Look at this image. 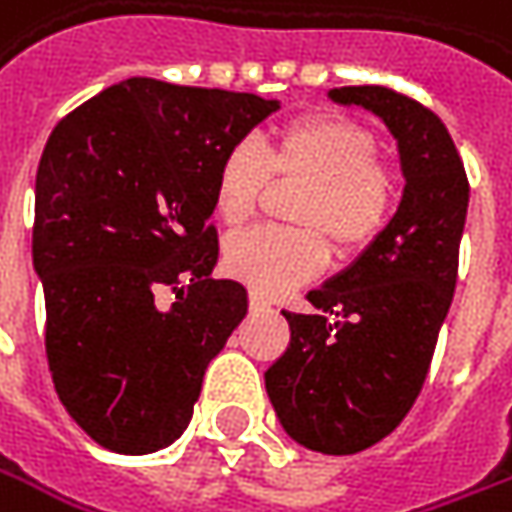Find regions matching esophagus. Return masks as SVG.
<instances>
[{
    "label": "esophagus",
    "instance_id": "esophagus-1",
    "mask_svg": "<svg viewBox=\"0 0 512 512\" xmlns=\"http://www.w3.org/2000/svg\"><path fill=\"white\" fill-rule=\"evenodd\" d=\"M249 306H252V311H266V309H272V303L260 294V291H249Z\"/></svg>",
    "mask_w": 512,
    "mask_h": 512
}]
</instances>
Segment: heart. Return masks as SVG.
Listing matches in <instances>:
<instances>
[{"instance_id":"obj_1","label":"heart","mask_w":512,"mask_h":512,"mask_svg":"<svg viewBox=\"0 0 512 512\" xmlns=\"http://www.w3.org/2000/svg\"><path fill=\"white\" fill-rule=\"evenodd\" d=\"M277 181H303L291 206L297 229L257 226L226 240V269L255 291L277 294L326 269L328 241L357 255L379 238L397 203V181L377 161V141L340 115H303L269 133L263 150L238 141L215 172V212L238 226L255 215L260 195Z\"/></svg>"}]
</instances>
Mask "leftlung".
Instances as JSON below:
<instances>
[{"label":"left lung","instance_id":"1","mask_svg":"<svg viewBox=\"0 0 512 512\" xmlns=\"http://www.w3.org/2000/svg\"><path fill=\"white\" fill-rule=\"evenodd\" d=\"M328 96L385 121L405 192L379 238L306 294L311 314L283 311L291 340L266 391L294 442L348 456L394 431L425 385L456 289L470 186L448 127L419 101L379 84Z\"/></svg>","mask_w":512,"mask_h":512}]
</instances>
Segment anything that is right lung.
Returning <instances> with one entry per match:
<instances>
[{
	"mask_svg": "<svg viewBox=\"0 0 512 512\" xmlns=\"http://www.w3.org/2000/svg\"><path fill=\"white\" fill-rule=\"evenodd\" d=\"M280 104L255 93L127 79L47 138L33 269L67 414L101 448L152 453L186 431L206 365L246 317L218 263L215 172ZM161 290L176 303L164 307Z\"/></svg>",
	"mask_w": 512,
	"mask_h": 512,
	"instance_id": "add662e5",
	"label": "right lung"
}]
</instances>
